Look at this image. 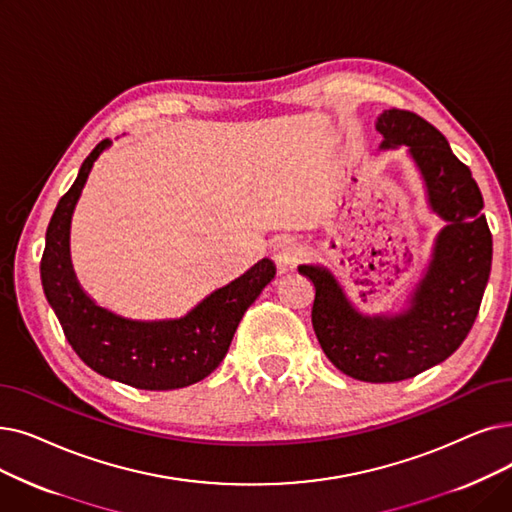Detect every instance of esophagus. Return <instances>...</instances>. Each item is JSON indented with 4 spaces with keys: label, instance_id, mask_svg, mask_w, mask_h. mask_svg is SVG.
Wrapping results in <instances>:
<instances>
[{
    "label": "esophagus",
    "instance_id": "obj_1",
    "mask_svg": "<svg viewBox=\"0 0 512 512\" xmlns=\"http://www.w3.org/2000/svg\"><path fill=\"white\" fill-rule=\"evenodd\" d=\"M301 255H303V247L291 236L278 238L272 247V259L276 261L280 270L293 268V265L301 259Z\"/></svg>",
    "mask_w": 512,
    "mask_h": 512
}]
</instances>
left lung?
<instances>
[{"label":"left lung","mask_w":512,"mask_h":512,"mask_svg":"<svg viewBox=\"0 0 512 512\" xmlns=\"http://www.w3.org/2000/svg\"><path fill=\"white\" fill-rule=\"evenodd\" d=\"M381 150L408 148L429 209L446 221L431 261L397 314H362L324 265L303 263L316 286L311 324L326 358L351 379L397 383L448 360L469 335L492 270V234L471 169L448 140L410 110L389 108L376 119Z\"/></svg>","instance_id":"8db88e82"}]
</instances>
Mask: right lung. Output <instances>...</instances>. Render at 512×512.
Listing matches in <instances>:
<instances>
[{
    "label": "right lung",
    "instance_id": "add662e5",
    "mask_svg": "<svg viewBox=\"0 0 512 512\" xmlns=\"http://www.w3.org/2000/svg\"><path fill=\"white\" fill-rule=\"evenodd\" d=\"M110 146L102 140L79 169L50 219L46 251L41 257V284L48 303L79 358L110 381L169 391L194 385L226 358L244 311L276 276L272 259L215 288L186 316L169 320H131L100 307L87 295L71 263V219L96 159Z\"/></svg>",
    "mask_w": 512,
    "mask_h": 512
}]
</instances>
